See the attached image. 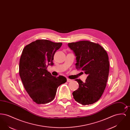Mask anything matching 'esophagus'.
I'll return each mask as SVG.
<instances>
[{"mask_svg": "<svg viewBox=\"0 0 130 130\" xmlns=\"http://www.w3.org/2000/svg\"><path fill=\"white\" fill-rule=\"evenodd\" d=\"M67 81L68 82H71V81H72V79H69V78H67Z\"/></svg>", "mask_w": 130, "mask_h": 130, "instance_id": "obj_1", "label": "esophagus"}]
</instances>
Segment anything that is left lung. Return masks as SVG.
I'll list each match as a JSON object with an SVG mask.
<instances>
[{"instance_id":"obj_1","label":"left lung","mask_w":130,"mask_h":130,"mask_svg":"<svg viewBox=\"0 0 130 130\" xmlns=\"http://www.w3.org/2000/svg\"><path fill=\"white\" fill-rule=\"evenodd\" d=\"M75 54V67L88 74L85 82L76 79L79 88L73 93L74 100L82 105L92 104L104 93L108 81L110 63L107 53L99 44L88 40L68 43Z\"/></svg>"}]
</instances>
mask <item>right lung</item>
<instances>
[{"label":"right lung","instance_id":"add662e5","mask_svg":"<svg viewBox=\"0 0 130 130\" xmlns=\"http://www.w3.org/2000/svg\"><path fill=\"white\" fill-rule=\"evenodd\" d=\"M62 43L38 39L26 45L20 56L19 73L25 90L38 104L49 103L55 99L57 88L65 83V77L52 75L48 65H53L54 56Z\"/></svg>","mask_w":130,"mask_h":130}]
</instances>
